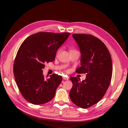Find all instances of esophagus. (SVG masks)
I'll return each instance as SVG.
<instances>
[{
    "label": "esophagus",
    "instance_id": "34e87169",
    "mask_svg": "<svg viewBox=\"0 0 128 128\" xmlns=\"http://www.w3.org/2000/svg\"><path fill=\"white\" fill-rule=\"evenodd\" d=\"M63 79L65 80H68L69 79L68 77H63Z\"/></svg>",
    "mask_w": 128,
    "mask_h": 128
}]
</instances>
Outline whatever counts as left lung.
Masks as SVG:
<instances>
[{
  "mask_svg": "<svg viewBox=\"0 0 128 128\" xmlns=\"http://www.w3.org/2000/svg\"><path fill=\"white\" fill-rule=\"evenodd\" d=\"M81 53V66L78 73H87L85 80L70 77L73 86L69 92L72 102L82 108L96 104L109 87L112 74L111 56L106 45L92 35L73 34Z\"/></svg>",
  "mask_w": 128,
  "mask_h": 128,
  "instance_id": "8db88e82",
  "label": "left lung"
}]
</instances>
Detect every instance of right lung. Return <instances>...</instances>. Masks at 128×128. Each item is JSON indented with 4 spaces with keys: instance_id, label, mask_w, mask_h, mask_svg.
Segmentation results:
<instances>
[{
    "instance_id": "1",
    "label": "right lung",
    "mask_w": 128,
    "mask_h": 128,
    "mask_svg": "<svg viewBox=\"0 0 128 128\" xmlns=\"http://www.w3.org/2000/svg\"><path fill=\"white\" fill-rule=\"evenodd\" d=\"M70 34L40 32L30 36L21 44L14 60V73L19 90L29 102L42 104L55 96L62 78L53 74L46 78L42 69L45 63L55 60L58 50Z\"/></svg>"
}]
</instances>
